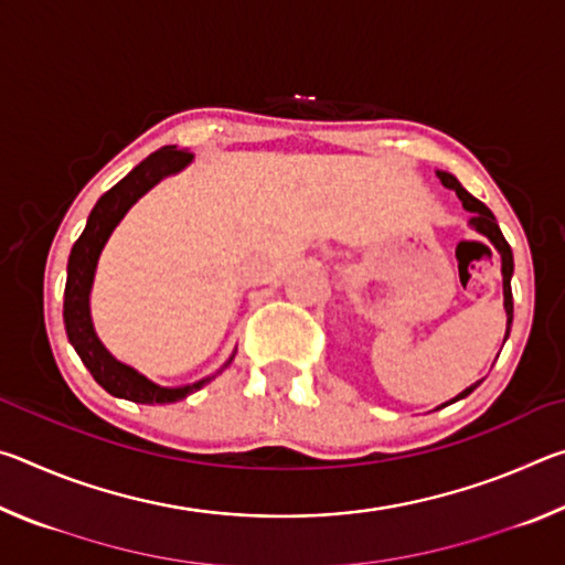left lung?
I'll use <instances>...</instances> for the list:
<instances>
[{
	"label": "left lung",
	"instance_id": "obj_1",
	"mask_svg": "<svg viewBox=\"0 0 565 565\" xmlns=\"http://www.w3.org/2000/svg\"><path fill=\"white\" fill-rule=\"evenodd\" d=\"M438 179H441V184L454 189L458 199L463 202V209L466 212H471V226L476 228V232H481L483 236L491 238V244L499 248L501 254V271H503V306H505V317H509V323H505V339H509V331H511V321H513V294H511V276H513V254H511V246L509 242H505L499 224H495V216L491 214V209L486 206L483 202H478L476 196L468 194V191L458 184V179L454 174H446V171H438ZM481 384V381H478ZM468 386L463 394H458L454 401L458 398H466L471 391L478 386ZM446 406V404H444Z\"/></svg>",
	"mask_w": 565,
	"mask_h": 565
}]
</instances>
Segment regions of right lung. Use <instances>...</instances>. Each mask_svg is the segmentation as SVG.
I'll return each mask as SVG.
<instances>
[{"mask_svg": "<svg viewBox=\"0 0 565 565\" xmlns=\"http://www.w3.org/2000/svg\"><path fill=\"white\" fill-rule=\"evenodd\" d=\"M194 159L191 151L164 147L147 157L139 167H134L119 184H114L104 194L97 206L92 209L84 226L82 236L76 238L70 254V266H66V286H64V327L72 347L79 353L84 366L89 369L99 386L109 391L111 396L129 398L134 404H174V401L186 398L189 394L209 384L212 379H202L191 386L164 388L151 384L149 379L137 374L131 366H124L111 353L102 347L92 327L89 317V291L94 281V269H97L99 254L107 244L114 226L121 222V216L129 212V206L145 196L147 191L174 171L184 169Z\"/></svg>", "mask_w": 565, "mask_h": 565, "instance_id": "1", "label": "right lung"}]
</instances>
